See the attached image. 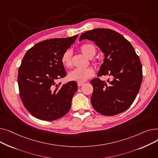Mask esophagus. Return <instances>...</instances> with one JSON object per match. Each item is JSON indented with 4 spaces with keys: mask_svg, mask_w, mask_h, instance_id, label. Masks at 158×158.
<instances>
[{
    "mask_svg": "<svg viewBox=\"0 0 158 158\" xmlns=\"http://www.w3.org/2000/svg\"><path fill=\"white\" fill-rule=\"evenodd\" d=\"M83 85H84L83 82H78V83H77V86H78L79 87H81V86H82Z\"/></svg>",
    "mask_w": 158,
    "mask_h": 158,
    "instance_id": "obj_1",
    "label": "esophagus"
}]
</instances>
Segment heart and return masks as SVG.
<instances>
[{
	"mask_svg": "<svg viewBox=\"0 0 158 158\" xmlns=\"http://www.w3.org/2000/svg\"><path fill=\"white\" fill-rule=\"evenodd\" d=\"M81 52L88 58H92L96 53L95 46L90 44H86L81 46ZM72 52L70 50H66L61 56V63L66 68L72 66ZM94 70L92 68L85 69H75L70 72L68 74V78L70 81H76L78 82H83L94 76Z\"/></svg>",
	"mask_w": 158,
	"mask_h": 158,
	"instance_id": "b5f03b06",
	"label": "heart"
}]
</instances>
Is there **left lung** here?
<instances>
[{
	"mask_svg": "<svg viewBox=\"0 0 158 158\" xmlns=\"http://www.w3.org/2000/svg\"><path fill=\"white\" fill-rule=\"evenodd\" d=\"M92 40L104 54L98 77L108 76L107 81H90L94 108L103 115L112 116L127 110L134 102L142 81V66L133 47L122 35L112 29L99 28L86 31L79 41Z\"/></svg>",
	"mask_w": 158,
	"mask_h": 158,
	"instance_id": "1",
	"label": "left lung"
}]
</instances>
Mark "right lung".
Here are the masks:
<instances>
[{
    "label": "right lung",
    "instance_id": "1",
    "mask_svg": "<svg viewBox=\"0 0 158 158\" xmlns=\"http://www.w3.org/2000/svg\"><path fill=\"white\" fill-rule=\"evenodd\" d=\"M77 35L52 38L35 45L23 56L19 69L18 84L23 106L35 117L46 121L60 118L69 112L77 90L76 81L61 86L56 81L66 76L61 59Z\"/></svg>",
    "mask_w": 158,
    "mask_h": 158
}]
</instances>
